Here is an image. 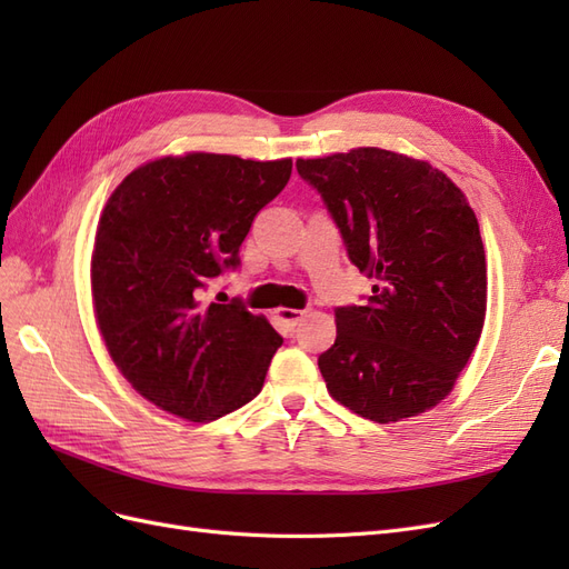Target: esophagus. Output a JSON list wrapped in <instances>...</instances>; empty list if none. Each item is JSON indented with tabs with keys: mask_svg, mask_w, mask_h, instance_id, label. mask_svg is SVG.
Wrapping results in <instances>:
<instances>
[{
	"mask_svg": "<svg viewBox=\"0 0 569 569\" xmlns=\"http://www.w3.org/2000/svg\"><path fill=\"white\" fill-rule=\"evenodd\" d=\"M303 316H306V311H297V308H280V311H278L280 322L287 327L289 332L295 330V327L301 322V318H303Z\"/></svg>",
	"mask_w": 569,
	"mask_h": 569,
	"instance_id": "esophagus-1",
	"label": "esophagus"
}]
</instances>
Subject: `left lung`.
I'll return each instance as SVG.
<instances>
[{"label":"left lung","instance_id":"1","mask_svg":"<svg viewBox=\"0 0 569 569\" xmlns=\"http://www.w3.org/2000/svg\"><path fill=\"white\" fill-rule=\"evenodd\" d=\"M372 295L339 306L318 368L335 399L375 422L412 418L453 389L487 313L479 222L441 170L377 147L299 159Z\"/></svg>","mask_w":569,"mask_h":569}]
</instances>
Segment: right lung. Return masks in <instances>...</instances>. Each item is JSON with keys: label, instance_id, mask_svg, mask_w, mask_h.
Segmentation results:
<instances>
[{"label": "right lung", "instance_id": "add662e5", "mask_svg": "<svg viewBox=\"0 0 569 569\" xmlns=\"http://www.w3.org/2000/svg\"><path fill=\"white\" fill-rule=\"evenodd\" d=\"M291 159L187 153L144 163L99 218L92 299L118 370L144 399L192 422L242 408L263 389L282 337L244 303H203L239 268L251 222L278 197Z\"/></svg>", "mask_w": 569, "mask_h": 569}]
</instances>
